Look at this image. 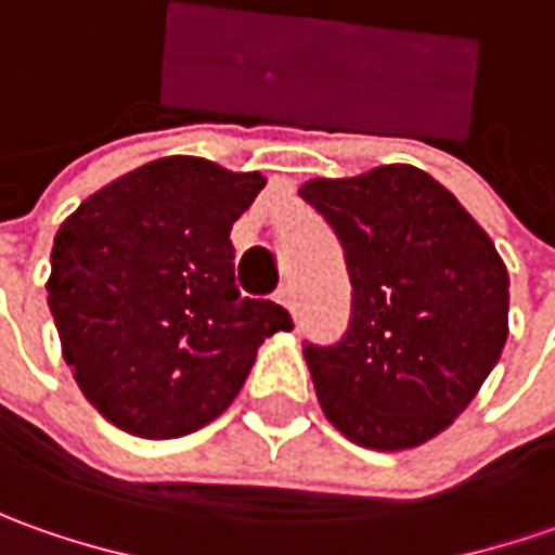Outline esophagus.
I'll return each instance as SVG.
<instances>
[{
  "instance_id": "obj_1",
  "label": "esophagus",
  "mask_w": 555,
  "mask_h": 555,
  "mask_svg": "<svg viewBox=\"0 0 555 555\" xmlns=\"http://www.w3.org/2000/svg\"><path fill=\"white\" fill-rule=\"evenodd\" d=\"M278 299H281V302H284V306H287V309L296 314V296H293V284H284V287L278 289Z\"/></svg>"
}]
</instances>
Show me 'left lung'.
<instances>
[{
	"label": "left lung",
	"mask_w": 555,
	"mask_h": 555,
	"mask_svg": "<svg viewBox=\"0 0 555 555\" xmlns=\"http://www.w3.org/2000/svg\"><path fill=\"white\" fill-rule=\"evenodd\" d=\"M299 197L343 244L352 314L343 339L306 343L333 426L376 451L451 426L506 343L509 274L479 222L416 166L314 179Z\"/></svg>",
	"instance_id": "1"
}]
</instances>
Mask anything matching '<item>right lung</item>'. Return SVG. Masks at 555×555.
Returning <instances> with one entry per match:
<instances>
[{
	"label": "right lung",
	"mask_w": 555,
	"mask_h": 555,
	"mask_svg": "<svg viewBox=\"0 0 555 555\" xmlns=\"http://www.w3.org/2000/svg\"><path fill=\"white\" fill-rule=\"evenodd\" d=\"M266 188L163 157L101 188L57 228L49 309L82 395L114 426L179 438L222 414L266 336L293 331L234 284L231 224Z\"/></svg>",
	"instance_id": "right-lung-1"
}]
</instances>
